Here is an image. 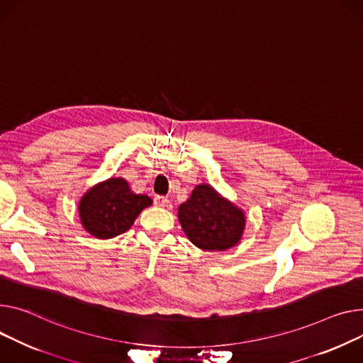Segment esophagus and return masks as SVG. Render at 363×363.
Masks as SVG:
<instances>
[{"mask_svg": "<svg viewBox=\"0 0 363 363\" xmlns=\"http://www.w3.org/2000/svg\"><path fill=\"white\" fill-rule=\"evenodd\" d=\"M167 203V199L166 197H162V196H156L155 197V206L156 207H164Z\"/></svg>", "mask_w": 363, "mask_h": 363, "instance_id": "1", "label": "esophagus"}]
</instances>
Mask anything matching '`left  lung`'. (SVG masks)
<instances>
[{
  "label": "left lung",
  "mask_w": 363,
  "mask_h": 363,
  "mask_svg": "<svg viewBox=\"0 0 363 363\" xmlns=\"http://www.w3.org/2000/svg\"><path fill=\"white\" fill-rule=\"evenodd\" d=\"M179 223L188 239L204 251L235 247L245 228V214L211 185L200 184L178 208Z\"/></svg>",
  "instance_id": "8db88e82"
}]
</instances>
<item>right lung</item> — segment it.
<instances>
[{
  "label": "right lung",
  "mask_w": 363,
  "mask_h": 363,
  "mask_svg": "<svg viewBox=\"0 0 363 363\" xmlns=\"http://www.w3.org/2000/svg\"><path fill=\"white\" fill-rule=\"evenodd\" d=\"M152 199L135 194L124 178H109L90 188L79 203L83 228L98 239L127 232Z\"/></svg>",
  "instance_id": "obj_1"
}]
</instances>
